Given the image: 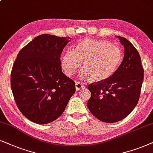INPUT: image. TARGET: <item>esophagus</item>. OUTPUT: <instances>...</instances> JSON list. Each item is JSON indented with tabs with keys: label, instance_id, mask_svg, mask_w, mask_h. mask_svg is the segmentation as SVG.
Returning a JSON list of instances; mask_svg holds the SVG:
<instances>
[{
	"label": "esophagus",
	"instance_id": "esophagus-1",
	"mask_svg": "<svg viewBox=\"0 0 153 153\" xmlns=\"http://www.w3.org/2000/svg\"><path fill=\"white\" fill-rule=\"evenodd\" d=\"M85 85L83 84L82 82H80V81H76V82H75V88H76L77 91L80 90V89L82 88H85Z\"/></svg>",
	"mask_w": 153,
	"mask_h": 153
}]
</instances>
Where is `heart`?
I'll return each mask as SVG.
<instances>
[{
  "label": "heart",
  "instance_id": "b5f03b06",
  "mask_svg": "<svg viewBox=\"0 0 153 153\" xmlns=\"http://www.w3.org/2000/svg\"><path fill=\"white\" fill-rule=\"evenodd\" d=\"M123 58L118 47L101 40L85 39L75 47L74 51L67 50L62 58V68L71 76L83 62L85 70L80 73L82 78H90L99 82L108 78L115 73Z\"/></svg>",
  "mask_w": 153,
  "mask_h": 153
}]
</instances>
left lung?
I'll list each match as a JSON object with an SVG mask.
<instances>
[{
    "mask_svg": "<svg viewBox=\"0 0 153 153\" xmlns=\"http://www.w3.org/2000/svg\"><path fill=\"white\" fill-rule=\"evenodd\" d=\"M125 47L123 62L104 80L89 85L87 107L99 120L113 123L125 118L137 105L143 80L139 53L129 40L118 36Z\"/></svg>",
    "mask_w": 153,
    "mask_h": 153,
    "instance_id": "1",
    "label": "left lung"
}]
</instances>
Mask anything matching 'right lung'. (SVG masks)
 Listing matches in <instances>:
<instances>
[{"mask_svg":"<svg viewBox=\"0 0 153 153\" xmlns=\"http://www.w3.org/2000/svg\"><path fill=\"white\" fill-rule=\"evenodd\" d=\"M70 40L42 34L18 53L10 77L12 91L18 108L33 123L55 120L75 92V82L61 66V54Z\"/></svg>","mask_w":153,"mask_h":153,"instance_id":"add662e5","label":"right lung"}]
</instances>
